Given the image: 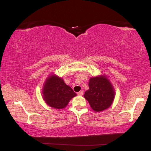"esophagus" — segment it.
<instances>
[{
    "label": "esophagus",
    "mask_w": 151,
    "mask_h": 151,
    "mask_svg": "<svg viewBox=\"0 0 151 151\" xmlns=\"http://www.w3.org/2000/svg\"><path fill=\"white\" fill-rule=\"evenodd\" d=\"M83 91H80V92H78V93H77V94H78V96H82V94H83Z\"/></svg>",
    "instance_id": "34e87169"
}]
</instances>
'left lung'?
I'll return each instance as SVG.
<instances>
[{"label": "left lung", "instance_id": "1", "mask_svg": "<svg viewBox=\"0 0 151 151\" xmlns=\"http://www.w3.org/2000/svg\"><path fill=\"white\" fill-rule=\"evenodd\" d=\"M89 89L83 94L91 107L95 112L104 111L109 108L115 97V90L106 75L91 77L89 82Z\"/></svg>", "mask_w": 151, "mask_h": 151}]
</instances>
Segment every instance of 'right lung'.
Wrapping results in <instances>:
<instances>
[{
  "instance_id": "add662e5",
  "label": "right lung",
  "mask_w": 151,
  "mask_h": 151,
  "mask_svg": "<svg viewBox=\"0 0 151 151\" xmlns=\"http://www.w3.org/2000/svg\"><path fill=\"white\" fill-rule=\"evenodd\" d=\"M44 101L48 106L57 109H64L76 94L64 80L54 74L48 76L42 91Z\"/></svg>"
}]
</instances>
